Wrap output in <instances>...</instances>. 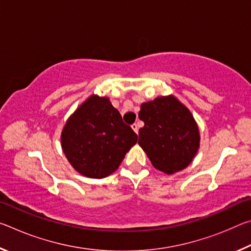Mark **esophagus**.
Returning <instances> with one entry per match:
<instances>
[{"label": "esophagus", "mask_w": 251, "mask_h": 251, "mask_svg": "<svg viewBox=\"0 0 251 251\" xmlns=\"http://www.w3.org/2000/svg\"><path fill=\"white\" fill-rule=\"evenodd\" d=\"M131 128H133V130L135 131V133H136V134H137V133H138V125H137V124H136V123H134V124H133V125H131Z\"/></svg>", "instance_id": "34e87169"}]
</instances>
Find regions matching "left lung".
<instances>
[{
    "label": "left lung",
    "instance_id": "8db88e82",
    "mask_svg": "<svg viewBox=\"0 0 251 251\" xmlns=\"http://www.w3.org/2000/svg\"><path fill=\"white\" fill-rule=\"evenodd\" d=\"M138 144L152 166L168 175L186 168L196 156L199 142L197 123L176 97L161 96L141 106Z\"/></svg>",
    "mask_w": 251,
    "mask_h": 251
}]
</instances>
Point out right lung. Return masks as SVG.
<instances>
[{
    "label": "right lung",
    "mask_w": 251,
    "mask_h": 251,
    "mask_svg": "<svg viewBox=\"0 0 251 251\" xmlns=\"http://www.w3.org/2000/svg\"><path fill=\"white\" fill-rule=\"evenodd\" d=\"M61 142L76 172L100 179L116 171L137 135L107 97L92 95L67 120Z\"/></svg>",
    "instance_id": "right-lung-1"
}]
</instances>
